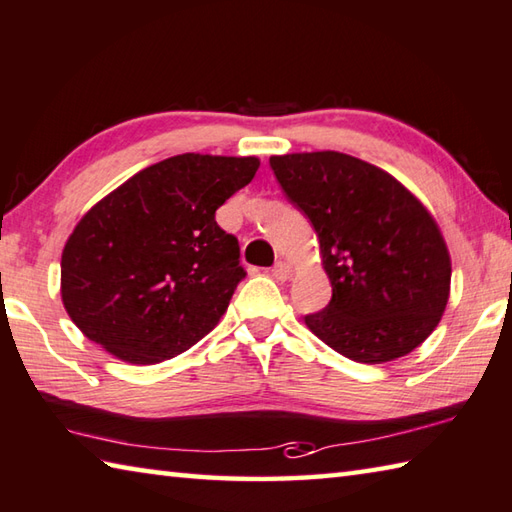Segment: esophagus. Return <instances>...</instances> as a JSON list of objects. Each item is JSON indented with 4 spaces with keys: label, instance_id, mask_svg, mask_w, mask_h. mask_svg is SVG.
<instances>
[{
    "label": "esophagus",
    "instance_id": "esophagus-1",
    "mask_svg": "<svg viewBox=\"0 0 512 512\" xmlns=\"http://www.w3.org/2000/svg\"><path fill=\"white\" fill-rule=\"evenodd\" d=\"M271 275H273V280H277V282H286L288 277H291V266H288L286 262H277L273 266Z\"/></svg>",
    "mask_w": 512,
    "mask_h": 512
}]
</instances>
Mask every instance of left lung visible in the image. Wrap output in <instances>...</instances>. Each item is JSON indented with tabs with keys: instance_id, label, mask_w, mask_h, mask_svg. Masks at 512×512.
<instances>
[{
	"instance_id": "8db88e82",
	"label": "left lung",
	"mask_w": 512,
	"mask_h": 512,
	"mask_svg": "<svg viewBox=\"0 0 512 512\" xmlns=\"http://www.w3.org/2000/svg\"><path fill=\"white\" fill-rule=\"evenodd\" d=\"M286 199L320 239L331 302L304 315L324 345L380 365L436 329L450 295V253L430 212L380 167L340 152L271 156Z\"/></svg>"
}]
</instances>
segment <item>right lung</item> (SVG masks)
Listing matches in <instances>:
<instances>
[{
    "instance_id": "obj_1",
    "label": "right lung",
    "mask_w": 512,
    "mask_h": 512,
    "mask_svg": "<svg viewBox=\"0 0 512 512\" xmlns=\"http://www.w3.org/2000/svg\"><path fill=\"white\" fill-rule=\"evenodd\" d=\"M257 167L255 156L179 154L98 201L62 250V302L76 327L132 365L197 345L246 277L215 212Z\"/></svg>"
}]
</instances>
